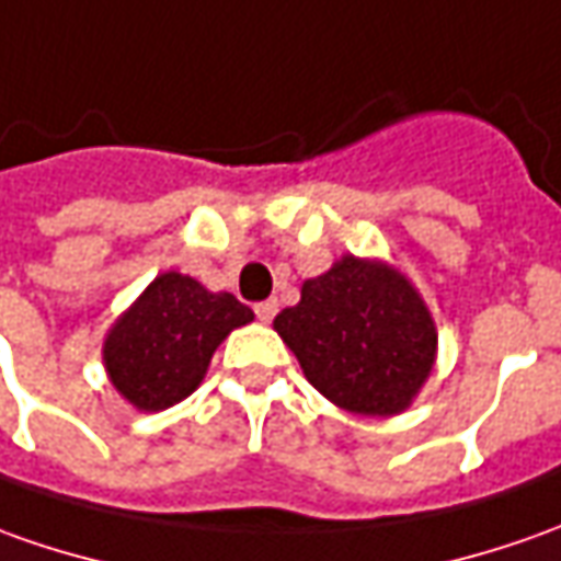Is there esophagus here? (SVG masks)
I'll list each match as a JSON object with an SVG mask.
<instances>
[{"instance_id": "obj_1", "label": "esophagus", "mask_w": 561, "mask_h": 561, "mask_svg": "<svg viewBox=\"0 0 561 561\" xmlns=\"http://www.w3.org/2000/svg\"><path fill=\"white\" fill-rule=\"evenodd\" d=\"M276 310H279V304L276 300H261V304H254V312H257V319L261 322H273V316H276Z\"/></svg>"}]
</instances>
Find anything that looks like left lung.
<instances>
[{
  "instance_id": "left-lung-1",
  "label": "left lung",
  "mask_w": 561,
  "mask_h": 561,
  "mask_svg": "<svg viewBox=\"0 0 561 561\" xmlns=\"http://www.w3.org/2000/svg\"><path fill=\"white\" fill-rule=\"evenodd\" d=\"M273 329L316 390L368 417L409 409L436 362V325L417 288L390 264L353 254L304 282Z\"/></svg>"
}]
</instances>
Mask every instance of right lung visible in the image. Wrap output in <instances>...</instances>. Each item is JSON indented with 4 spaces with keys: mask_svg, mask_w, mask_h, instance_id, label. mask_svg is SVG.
<instances>
[{
    "mask_svg": "<svg viewBox=\"0 0 561 561\" xmlns=\"http://www.w3.org/2000/svg\"><path fill=\"white\" fill-rule=\"evenodd\" d=\"M251 319L254 312L227 291L162 273L106 334V375L135 409H171L199 387L220 341Z\"/></svg>",
    "mask_w": 561,
    "mask_h": 561,
    "instance_id": "add662e5",
    "label": "right lung"
}]
</instances>
